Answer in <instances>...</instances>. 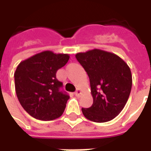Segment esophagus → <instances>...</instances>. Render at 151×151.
Returning a JSON list of instances; mask_svg holds the SVG:
<instances>
[{
	"instance_id": "34e87169",
	"label": "esophagus",
	"mask_w": 151,
	"mask_h": 151,
	"mask_svg": "<svg viewBox=\"0 0 151 151\" xmlns=\"http://www.w3.org/2000/svg\"><path fill=\"white\" fill-rule=\"evenodd\" d=\"M81 94H82V91H81L80 89H77V91H76L75 93H74V95H75V96H77V97H79V96L81 95Z\"/></svg>"
}]
</instances>
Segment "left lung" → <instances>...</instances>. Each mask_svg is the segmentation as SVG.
I'll list each match as a JSON object with an SVG mask.
<instances>
[{"label": "left lung", "instance_id": "1", "mask_svg": "<svg viewBox=\"0 0 151 151\" xmlns=\"http://www.w3.org/2000/svg\"><path fill=\"white\" fill-rule=\"evenodd\" d=\"M75 56L88 74L93 97L91 107L82 108L84 116L97 123L113 120L123 110L131 92L129 65L116 54L97 48Z\"/></svg>", "mask_w": 151, "mask_h": 151}]
</instances>
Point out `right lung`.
Wrapping results in <instances>:
<instances>
[{"instance_id": "1", "label": "right lung", "mask_w": 151, "mask_h": 151, "mask_svg": "<svg viewBox=\"0 0 151 151\" xmlns=\"http://www.w3.org/2000/svg\"><path fill=\"white\" fill-rule=\"evenodd\" d=\"M69 54L43 51L22 60L14 73L16 95L22 107L37 120H52L63 114L69 96L60 87L57 70L65 65Z\"/></svg>"}]
</instances>
